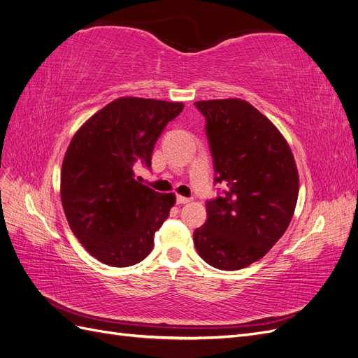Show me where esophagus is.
Masks as SVG:
<instances>
[{
  "mask_svg": "<svg viewBox=\"0 0 358 358\" xmlns=\"http://www.w3.org/2000/svg\"><path fill=\"white\" fill-rule=\"evenodd\" d=\"M189 201H192V199L183 197V196H178V203H179V204H187V203H189Z\"/></svg>",
  "mask_w": 358,
  "mask_h": 358,
  "instance_id": "esophagus-1",
  "label": "esophagus"
}]
</instances>
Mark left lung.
Masks as SVG:
<instances>
[{
    "mask_svg": "<svg viewBox=\"0 0 358 358\" xmlns=\"http://www.w3.org/2000/svg\"><path fill=\"white\" fill-rule=\"evenodd\" d=\"M206 117L222 197L206 203L208 221L194 231L212 267L239 270L262 259L291 222L299 197L294 157L273 122L241 99L196 101Z\"/></svg>",
    "mask_w": 358,
    "mask_h": 358,
    "instance_id": "obj_1",
    "label": "left lung"
}]
</instances>
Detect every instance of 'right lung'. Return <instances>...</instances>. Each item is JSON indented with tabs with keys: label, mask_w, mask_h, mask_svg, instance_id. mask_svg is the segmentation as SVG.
Instances as JSON below:
<instances>
[{
	"label": "right lung",
	"mask_w": 358,
	"mask_h": 358,
	"mask_svg": "<svg viewBox=\"0 0 358 358\" xmlns=\"http://www.w3.org/2000/svg\"><path fill=\"white\" fill-rule=\"evenodd\" d=\"M182 109L183 103L121 96L73 136L61 169V201L71 231L99 262L128 267L152 251L176 196L137 182L134 166L150 167L155 142Z\"/></svg>",
	"instance_id": "obj_1"
}]
</instances>
